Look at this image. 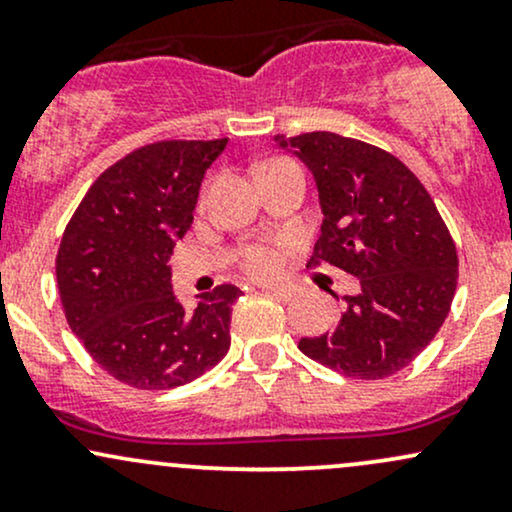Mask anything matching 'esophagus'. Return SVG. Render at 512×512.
<instances>
[{"label":"esophagus","instance_id":"34e87169","mask_svg":"<svg viewBox=\"0 0 512 512\" xmlns=\"http://www.w3.org/2000/svg\"><path fill=\"white\" fill-rule=\"evenodd\" d=\"M262 289H264V293H269V296L279 298V301H291V298L296 296V289H293V286H289V284H284V286H262Z\"/></svg>","mask_w":512,"mask_h":512}]
</instances>
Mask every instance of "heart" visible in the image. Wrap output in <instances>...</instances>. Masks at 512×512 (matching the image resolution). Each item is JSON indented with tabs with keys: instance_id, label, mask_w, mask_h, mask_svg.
Wrapping results in <instances>:
<instances>
[{
	"instance_id": "obj_1",
	"label": "heart",
	"mask_w": 512,
	"mask_h": 512,
	"mask_svg": "<svg viewBox=\"0 0 512 512\" xmlns=\"http://www.w3.org/2000/svg\"><path fill=\"white\" fill-rule=\"evenodd\" d=\"M291 250V240L276 238V240H260V243H250L248 248L240 250L238 267L248 276H274L284 267L286 252Z\"/></svg>"
}]
</instances>
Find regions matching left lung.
Listing matches in <instances>:
<instances>
[{
  "label": "left lung",
  "instance_id": "1",
  "mask_svg": "<svg viewBox=\"0 0 512 512\" xmlns=\"http://www.w3.org/2000/svg\"><path fill=\"white\" fill-rule=\"evenodd\" d=\"M276 142L296 149L320 192L325 219L310 264L358 279L334 330L298 349L346 378L395 375L431 344L455 298L457 248L443 216L390 151L334 132Z\"/></svg>",
  "mask_w": 512,
  "mask_h": 512
}]
</instances>
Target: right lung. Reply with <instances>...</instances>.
<instances>
[{
  "instance_id": "obj_1",
  "label": "right lung",
  "mask_w": 512,
  "mask_h": 512,
  "mask_svg": "<svg viewBox=\"0 0 512 512\" xmlns=\"http://www.w3.org/2000/svg\"><path fill=\"white\" fill-rule=\"evenodd\" d=\"M226 144L161 139L129 151L98 175L64 228L55 262L64 317L88 356L129 387L192 383L231 349L238 286H216L185 310L168 269Z\"/></svg>"
}]
</instances>
